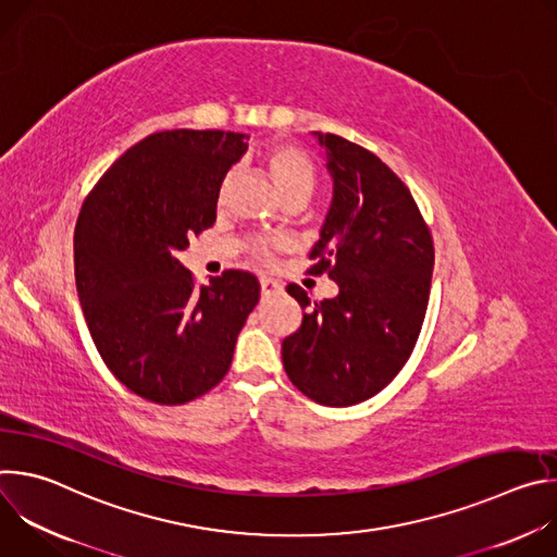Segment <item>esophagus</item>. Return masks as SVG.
<instances>
[{"instance_id": "obj_1", "label": "esophagus", "mask_w": 557, "mask_h": 557, "mask_svg": "<svg viewBox=\"0 0 557 557\" xmlns=\"http://www.w3.org/2000/svg\"><path fill=\"white\" fill-rule=\"evenodd\" d=\"M260 288H262V295L267 297V295L277 293V290H280V284H277L275 280H271V277H260Z\"/></svg>"}]
</instances>
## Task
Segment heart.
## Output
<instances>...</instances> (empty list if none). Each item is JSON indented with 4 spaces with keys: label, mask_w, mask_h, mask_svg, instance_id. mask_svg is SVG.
Returning a JSON list of instances; mask_svg holds the SVG:
<instances>
[{
    "label": "heart",
    "mask_w": 557,
    "mask_h": 557,
    "mask_svg": "<svg viewBox=\"0 0 557 557\" xmlns=\"http://www.w3.org/2000/svg\"><path fill=\"white\" fill-rule=\"evenodd\" d=\"M264 161H267L271 178L275 181L277 189L284 194V198L290 196V194H297V191H308V194L312 191V187H314V170H312L310 161L306 158V153H301L297 147L284 145V143H275V145L269 147ZM273 247H282V243L269 240V243L253 245L256 260L269 262Z\"/></svg>",
    "instance_id": "heart-1"
}]
</instances>
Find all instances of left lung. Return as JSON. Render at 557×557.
I'll return each instance as SVG.
<instances>
[{
  "label": "left lung",
  "instance_id": "left-lung-1",
  "mask_svg": "<svg viewBox=\"0 0 557 557\" xmlns=\"http://www.w3.org/2000/svg\"><path fill=\"white\" fill-rule=\"evenodd\" d=\"M312 134L326 151L333 200L308 273H329L339 293L304 312L282 342V361L308 399L346 408L379 394L410 359L428 310L434 245L410 189L381 158L342 136ZM286 290L310 306L301 286Z\"/></svg>",
  "mask_w": 557,
  "mask_h": 557
}]
</instances>
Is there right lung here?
<instances>
[{"mask_svg":"<svg viewBox=\"0 0 557 557\" xmlns=\"http://www.w3.org/2000/svg\"><path fill=\"white\" fill-rule=\"evenodd\" d=\"M249 136L156 132L129 147L88 194L74 228V280L99 355L134 394L181 406L228 372L260 299L249 271L196 288L178 253L215 222L220 185Z\"/></svg>","mask_w":557,"mask_h":557,"instance_id":"right-lung-1","label":"right lung"}]
</instances>
